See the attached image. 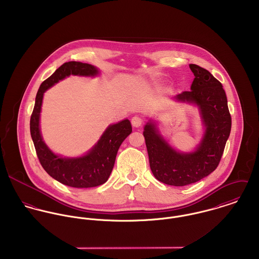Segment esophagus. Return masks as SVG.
Returning <instances> with one entry per match:
<instances>
[{"instance_id": "1", "label": "esophagus", "mask_w": 259, "mask_h": 259, "mask_svg": "<svg viewBox=\"0 0 259 259\" xmlns=\"http://www.w3.org/2000/svg\"><path fill=\"white\" fill-rule=\"evenodd\" d=\"M142 123H143V118H142L140 115H135V116H133V118H132V124H133V126L139 127V126L142 125Z\"/></svg>"}]
</instances>
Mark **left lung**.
Instances as JSON below:
<instances>
[{
  "label": "left lung",
  "instance_id": "1",
  "mask_svg": "<svg viewBox=\"0 0 259 259\" xmlns=\"http://www.w3.org/2000/svg\"><path fill=\"white\" fill-rule=\"evenodd\" d=\"M189 68L194 74L190 91L183 92L176 99L193 103L199 108L205 133L195 151L184 153L174 149L151 121L144 131L149 166L154 178L175 186L194 184L214 171L231 130V116L222 82L197 65L190 64Z\"/></svg>",
  "mask_w": 259,
  "mask_h": 259
}]
</instances>
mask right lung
<instances>
[{"label":"right lung","mask_w":259,"mask_h":259,"mask_svg":"<svg viewBox=\"0 0 259 259\" xmlns=\"http://www.w3.org/2000/svg\"><path fill=\"white\" fill-rule=\"evenodd\" d=\"M98 74V69L90 64L68 62L62 65L54 74L41 82L30 120L32 140L37 158L44 169L61 184L76 188L99 186L109 180L117 150L121 143L132 133L131 121L123 119L111 124L103 134L98 144L85 155L74 158L62 157L50 150L42 141L39 132L40 107L44 93L59 80L71 74L94 76Z\"/></svg>","instance_id":"add662e5"}]
</instances>
